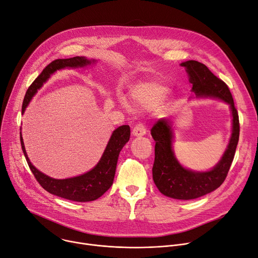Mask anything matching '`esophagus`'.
I'll return each instance as SVG.
<instances>
[{
	"label": "esophagus",
	"mask_w": 258,
	"mask_h": 258,
	"mask_svg": "<svg viewBox=\"0 0 258 258\" xmlns=\"http://www.w3.org/2000/svg\"><path fill=\"white\" fill-rule=\"evenodd\" d=\"M146 132H147V129H146L145 125L142 124V123L136 124V125L134 126L133 130H132V134H133L134 136H143V135L146 134Z\"/></svg>",
	"instance_id": "esophagus-1"
}]
</instances>
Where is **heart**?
Returning a JSON list of instances; mask_svg holds the SVG:
<instances>
[{"mask_svg":"<svg viewBox=\"0 0 258 258\" xmlns=\"http://www.w3.org/2000/svg\"><path fill=\"white\" fill-rule=\"evenodd\" d=\"M168 94V88L165 86L153 82H143L132 90L133 100L140 104L143 107H153L158 104ZM119 102L122 105L127 106L126 100L123 97H119Z\"/></svg>","mask_w":258,"mask_h":258,"instance_id":"obj_1","label":"heart"}]
</instances>
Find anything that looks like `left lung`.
Segmentation results:
<instances>
[{
  "instance_id": "left-lung-1",
  "label": "left lung",
  "mask_w": 258,
  "mask_h": 258,
  "mask_svg": "<svg viewBox=\"0 0 258 258\" xmlns=\"http://www.w3.org/2000/svg\"><path fill=\"white\" fill-rule=\"evenodd\" d=\"M184 67L191 92L198 98L219 99L229 105L232 115V132L230 140L220 161L213 169L197 172L185 169L176 158L173 151L174 131L169 118H160L151 129L155 144V159L152 169L154 183L159 191L173 199L191 200L217 189L226 179L234 158L239 138L238 113L228 86L196 60L180 64Z\"/></svg>"
}]
</instances>
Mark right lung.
Masks as SVG:
<instances>
[{
  "instance_id": "right-lung-1",
  "label": "right lung",
  "mask_w": 258,
  "mask_h": 258,
  "mask_svg": "<svg viewBox=\"0 0 258 258\" xmlns=\"http://www.w3.org/2000/svg\"><path fill=\"white\" fill-rule=\"evenodd\" d=\"M95 62L96 60H89L83 56L54 60L43 69L41 74L28 88L22 106V113L24 114L30 101L32 100L43 83L49 80L52 74L66 68H84ZM129 139L130 127L128 125L119 126L112 132L103 155L92 170L80 176L67 179H55L38 171L30 161L21 133V144L24 155L30 170L33 173L38 183L50 194L76 202H89L97 200L103 194H105V191L109 189L113 183L119 152L128 143Z\"/></svg>"
}]
</instances>
